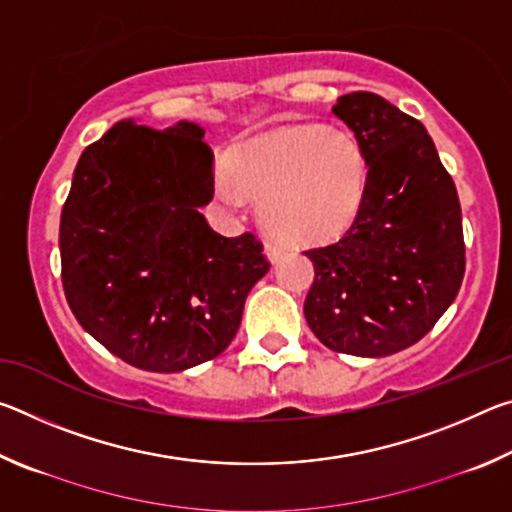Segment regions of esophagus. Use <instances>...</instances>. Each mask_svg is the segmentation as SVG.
I'll list each match as a JSON object with an SVG mask.
<instances>
[{"label":"esophagus","mask_w":512,"mask_h":512,"mask_svg":"<svg viewBox=\"0 0 512 512\" xmlns=\"http://www.w3.org/2000/svg\"><path fill=\"white\" fill-rule=\"evenodd\" d=\"M264 253H266V257L271 259V262H277V259H280L284 253H287V248H284L280 241H273V239H266L264 241Z\"/></svg>","instance_id":"esophagus-1"}]
</instances>
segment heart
I'll return each mask as SVG.
<instances>
[{
	"label": "heart",
	"mask_w": 512,
	"mask_h": 512,
	"mask_svg": "<svg viewBox=\"0 0 512 512\" xmlns=\"http://www.w3.org/2000/svg\"><path fill=\"white\" fill-rule=\"evenodd\" d=\"M372 160L350 131L282 126L239 144L219 176L228 201L255 198L259 219L293 244H325L348 232L368 203Z\"/></svg>",
	"instance_id": "1"
}]
</instances>
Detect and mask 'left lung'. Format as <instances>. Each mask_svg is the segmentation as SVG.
<instances>
[{"label": "left lung", "instance_id": "8db88e82", "mask_svg": "<svg viewBox=\"0 0 512 512\" xmlns=\"http://www.w3.org/2000/svg\"><path fill=\"white\" fill-rule=\"evenodd\" d=\"M332 110L370 153L372 183L357 223L305 250V318L329 350L386 357L418 343L461 289V203L418 119L372 92L345 94Z\"/></svg>", "mask_w": 512, "mask_h": 512}]
</instances>
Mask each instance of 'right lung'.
I'll return each mask as SVG.
<instances>
[{"label": "right lung", "mask_w": 512, "mask_h": 512, "mask_svg": "<svg viewBox=\"0 0 512 512\" xmlns=\"http://www.w3.org/2000/svg\"><path fill=\"white\" fill-rule=\"evenodd\" d=\"M203 128L119 121L83 151L60 214L69 309L135 368L178 372L235 339L271 262L253 232L223 237L198 207L214 194Z\"/></svg>", "instance_id": "1"}]
</instances>
